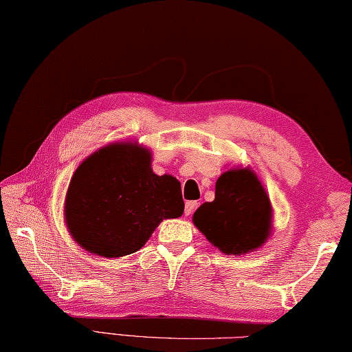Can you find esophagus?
<instances>
[{"mask_svg":"<svg viewBox=\"0 0 352 352\" xmlns=\"http://www.w3.org/2000/svg\"><path fill=\"white\" fill-rule=\"evenodd\" d=\"M197 205H199V202H196V201H190V202L185 204V210H184L185 216H190L191 213H193Z\"/></svg>","mask_w":352,"mask_h":352,"instance_id":"34e87169","label":"esophagus"}]
</instances>
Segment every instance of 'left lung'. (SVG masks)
I'll use <instances>...</instances> for the list:
<instances>
[{
  "mask_svg": "<svg viewBox=\"0 0 352 352\" xmlns=\"http://www.w3.org/2000/svg\"><path fill=\"white\" fill-rule=\"evenodd\" d=\"M196 227L225 254H245L265 243L271 228V204L251 170H230L216 182L213 202L193 216Z\"/></svg>",
  "mask_w": 352,
  "mask_h": 352,
  "instance_id": "1",
  "label": "left lung"
}]
</instances>
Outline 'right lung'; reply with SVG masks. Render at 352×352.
Instances as JSON below:
<instances>
[{"label": "right lung", "mask_w": 352, "mask_h": 352, "mask_svg": "<svg viewBox=\"0 0 352 352\" xmlns=\"http://www.w3.org/2000/svg\"><path fill=\"white\" fill-rule=\"evenodd\" d=\"M65 223L90 253L121 257L141 250L164 219L184 213L181 182L151 170L141 145L111 144L89 156L65 196Z\"/></svg>", "instance_id": "obj_1"}]
</instances>
